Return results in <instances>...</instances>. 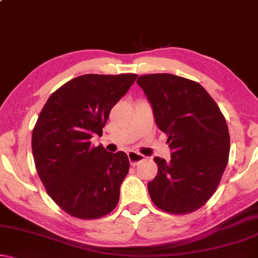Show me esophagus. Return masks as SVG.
I'll use <instances>...</instances> for the list:
<instances>
[{
	"label": "esophagus",
	"mask_w": 258,
	"mask_h": 258,
	"mask_svg": "<svg viewBox=\"0 0 258 258\" xmlns=\"http://www.w3.org/2000/svg\"><path fill=\"white\" fill-rule=\"evenodd\" d=\"M127 156H128V160H130V163H131L132 166H136L137 164L140 163V161H143L144 159H145V157H144L143 154L133 152V151H131V152L127 153Z\"/></svg>",
	"instance_id": "34e87169"
}]
</instances>
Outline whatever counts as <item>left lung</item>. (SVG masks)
<instances>
[{
    "label": "left lung",
    "instance_id": "1",
    "mask_svg": "<svg viewBox=\"0 0 258 258\" xmlns=\"http://www.w3.org/2000/svg\"><path fill=\"white\" fill-rule=\"evenodd\" d=\"M160 131L172 150L171 160L156 157L158 173L147 184L157 208L176 215L203 207L217 190L230 152L224 115L203 86L173 74L138 78Z\"/></svg>",
    "mask_w": 258,
    "mask_h": 258
}]
</instances>
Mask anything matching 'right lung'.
I'll use <instances>...</instances> for the list:
<instances>
[{
	"label": "right lung",
	"mask_w": 258,
	"mask_h": 258,
	"mask_svg": "<svg viewBox=\"0 0 258 258\" xmlns=\"http://www.w3.org/2000/svg\"><path fill=\"white\" fill-rule=\"evenodd\" d=\"M137 74H86L72 79L48 99L32 136L35 167L47 194L68 215L104 217L116 207L130 170L125 152L92 146L102 136L113 106Z\"/></svg>",
	"instance_id": "obj_1"
}]
</instances>
